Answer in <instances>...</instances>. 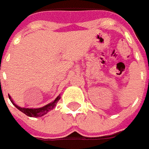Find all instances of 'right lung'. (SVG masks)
<instances>
[{"label": "right lung", "mask_w": 149, "mask_h": 149, "mask_svg": "<svg viewBox=\"0 0 149 149\" xmlns=\"http://www.w3.org/2000/svg\"><path fill=\"white\" fill-rule=\"evenodd\" d=\"M9 98H10V101L13 103V105L18 109L19 110H20L21 112H23L24 114H25L26 116H29V117H41V116H44V115H46L48 112H49V110H53L54 107L56 106V104L58 103V101L60 100V95L55 99V100L53 101V102H51V103H49L48 105H44L43 107H40V108H36V109H33V108H22V107H19L18 105H16V104H15L14 103L13 100L11 99V97L9 95Z\"/></svg>", "instance_id": "right-lung-1"}]
</instances>
